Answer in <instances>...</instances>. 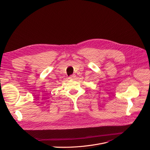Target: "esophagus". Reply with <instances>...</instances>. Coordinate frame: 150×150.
I'll return each mask as SVG.
<instances>
[{
  "mask_svg": "<svg viewBox=\"0 0 150 150\" xmlns=\"http://www.w3.org/2000/svg\"><path fill=\"white\" fill-rule=\"evenodd\" d=\"M75 74H73V75H71L69 77V79H75Z\"/></svg>",
  "mask_w": 150,
  "mask_h": 150,
  "instance_id": "esophagus-1",
  "label": "esophagus"
}]
</instances>
